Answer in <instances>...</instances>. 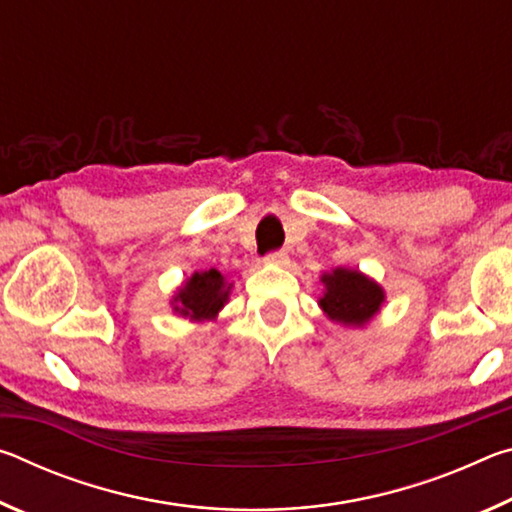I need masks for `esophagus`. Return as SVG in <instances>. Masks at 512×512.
Masks as SVG:
<instances>
[{
  "label": "esophagus",
  "mask_w": 512,
  "mask_h": 512,
  "mask_svg": "<svg viewBox=\"0 0 512 512\" xmlns=\"http://www.w3.org/2000/svg\"><path fill=\"white\" fill-rule=\"evenodd\" d=\"M266 264H273V266H287L289 264V255L284 253V250H275V253H268L264 257Z\"/></svg>",
  "instance_id": "obj_1"
}]
</instances>
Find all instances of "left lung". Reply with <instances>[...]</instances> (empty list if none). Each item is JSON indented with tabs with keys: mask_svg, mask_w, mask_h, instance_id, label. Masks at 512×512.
<instances>
[{
	"mask_svg": "<svg viewBox=\"0 0 512 512\" xmlns=\"http://www.w3.org/2000/svg\"><path fill=\"white\" fill-rule=\"evenodd\" d=\"M325 284L323 298L318 305L325 316L345 327H363L377 316L386 300L384 289L375 280L354 268H334L332 273L320 277Z\"/></svg>",
	"mask_w": 512,
	"mask_h": 512,
	"instance_id": "obj_1",
	"label": "left lung"
}]
</instances>
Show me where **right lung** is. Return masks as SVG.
I'll list each match as a JSON object with an SVG mask.
<instances>
[{"instance_id":"add662e5","label":"right lung","mask_w":512,"mask_h":512,"mask_svg":"<svg viewBox=\"0 0 512 512\" xmlns=\"http://www.w3.org/2000/svg\"><path fill=\"white\" fill-rule=\"evenodd\" d=\"M230 289L232 284L225 282V277L216 271V268H210V271H196L183 287L176 291L171 305L173 311L183 318L203 323V320L216 318V314H219L230 298Z\"/></svg>"}]
</instances>
